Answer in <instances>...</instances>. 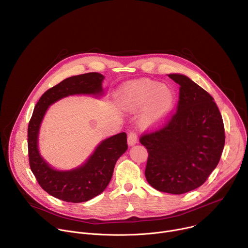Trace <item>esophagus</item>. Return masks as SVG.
<instances>
[{"label": "esophagus", "mask_w": 248, "mask_h": 248, "mask_svg": "<svg viewBox=\"0 0 248 248\" xmlns=\"http://www.w3.org/2000/svg\"><path fill=\"white\" fill-rule=\"evenodd\" d=\"M136 143H137V136H136V134L133 133V132L129 133L128 136H127V144L129 146H133Z\"/></svg>", "instance_id": "obj_1"}]
</instances>
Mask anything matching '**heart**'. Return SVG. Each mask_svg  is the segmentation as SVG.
Listing matches in <instances>:
<instances>
[{
    "label": "heart",
    "instance_id": "b5f03b06",
    "mask_svg": "<svg viewBox=\"0 0 248 248\" xmlns=\"http://www.w3.org/2000/svg\"><path fill=\"white\" fill-rule=\"evenodd\" d=\"M175 93L168 85L150 79H138L124 83L118 92V103L127 111L143 108L141 124L146 128L161 126L170 115Z\"/></svg>",
    "mask_w": 248,
    "mask_h": 248
}]
</instances>
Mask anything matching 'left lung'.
I'll return each instance as SVG.
<instances>
[{"label": "left lung", "instance_id": "obj_1", "mask_svg": "<svg viewBox=\"0 0 248 248\" xmlns=\"http://www.w3.org/2000/svg\"><path fill=\"white\" fill-rule=\"evenodd\" d=\"M168 76L181 86L178 111L163 128L141 136L140 143L148 151L149 185L183 194L202 186L217 167L225 128L213 97L186 76Z\"/></svg>", "mask_w": 248, "mask_h": 248}]
</instances>
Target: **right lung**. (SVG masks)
<instances>
[{"label":"right lung","instance_id":"obj_1","mask_svg":"<svg viewBox=\"0 0 248 248\" xmlns=\"http://www.w3.org/2000/svg\"><path fill=\"white\" fill-rule=\"evenodd\" d=\"M104 78L98 73L68 78L47 90L34 108L27 131L30 168L40 186L58 199L80 203L102 193L112 179L118 159L127 150L126 133L122 132L102 140L82 165L66 170L53 168L39 152V130L50 106L73 95L100 98Z\"/></svg>","mask_w":248,"mask_h":248}]
</instances>
